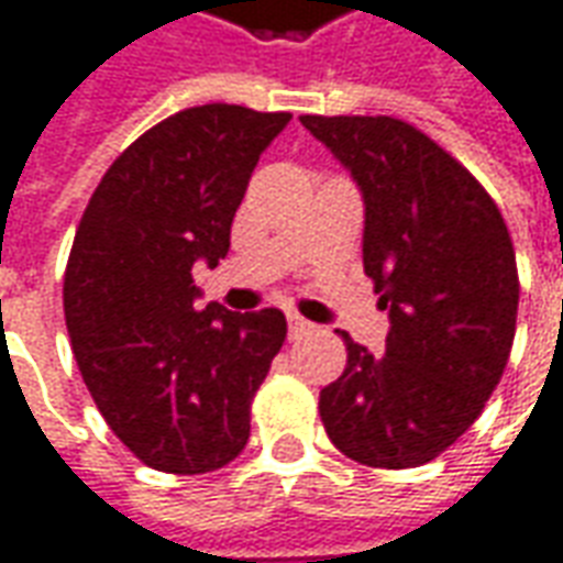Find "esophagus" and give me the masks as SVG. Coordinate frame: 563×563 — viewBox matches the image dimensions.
<instances>
[{"mask_svg": "<svg viewBox=\"0 0 563 563\" xmlns=\"http://www.w3.org/2000/svg\"><path fill=\"white\" fill-rule=\"evenodd\" d=\"M312 331V324L306 319H300V316H288V336L290 340H300V336H306V333Z\"/></svg>", "mask_w": 563, "mask_h": 563, "instance_id": "obj_1", "label": "esophagus"}]
</instances>
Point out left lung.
Listing matches in <instances>:
<instances>
[{"label":"left lung","mask_w":563,"mask_h":563,"mask_svg":"<svg viewBox=\"0 0 563 563\" xmlns=\"http://www.w3.org/2000/svg\"><path fill=\"white\" fill-rule=\"evenodd\" d=\"M364 201V273L389 312L386 352L343 333L346 371L321 389L328 438L355 463L413 468L466 432L509 362L518 269L482 184L389 115H303Z\"/></svg>","instance_id":"8db88e82"}]
</instances>
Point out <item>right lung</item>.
<instances>
[{"mask_svg": "<svg viewBox=\"0 0 563 563\" xmlns=\"http://www.w3.org/2000/svg\"><path fill=\"white\" fill-rule=\"evenodd\" d=\"M288 122L232 103L177 112L112 162L81 214L64 278L73 355L112 432L158 472H214L251 435L288 321L201 306L192 266L227 257L247 180Z\"/></svg>", "mask_w": 563, "mask_h": 563, "instance_id": "right-lung-1", "label": "right lung"}]
</instances>
